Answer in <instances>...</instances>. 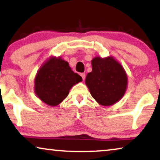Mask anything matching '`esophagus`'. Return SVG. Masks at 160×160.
<instances>
[{
  "label": "esophagus",
  "instance_id": "1",
  "mask_svg": "<svg viewBox=\"0 0 160 160\" xmlns=\"http://www.w3.org/2000/svg\"><path fill=\"white\" fill-rule=\"evenodd\" d=\"M80 75L82 77V79L84 80L85 79V76H85V73H80Z\"/></svg>",
  "mask_w": 160,
  "mask_h": 160
}]
</instances>
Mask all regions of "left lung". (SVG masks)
Here are the masks:
<instances>
[{"mask_svg": "<svg viewBox=\"0 0 160 160\" xmlns=\"http://www.w3.org/2000/svg\"><path fill=\"white\" fill-rule=\"evenodd\" d=\"M92 71L85 84L91 95L103 106L115 104L123 98L128 87V76L122 65L112 56L95 57L92 60Z\"/></svg>", "mask_w": 160, "mask_h": 160, "instance_id": "8db88e82", "label": "left lung"}]
</instances>
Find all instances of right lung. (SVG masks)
<instances>
[{"mask_svg": "<svg viewBox=\"0 0 160 160\" xmlns=\"http://www.w3.org/2000/svg\"><path fill=\"white\" fill-rule=\"evenodd\" d=\"M82 78L74 73L68 62L60 58L50 57L37 72L35 78V93L49 106L61 103L69 91Z\"/></svg>", "mask_w": 160, "mask_h": 160, "instance_id": "1", "label": "right lung"}]
</instances>
